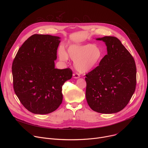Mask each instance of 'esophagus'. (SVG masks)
<instances>
[{"label": "esophagus", "mask_w": 148, "mask_h": 148, "mask_svg": "<svg viewBox=\"0 0 148 148\" xmlns=\"http://www.w3.org/2000/svg\"><path fill=\"white\" fill-rule=\"evenodd\" d=\"M79 74H78V73H74L73 74V77L74 78H79Z\"/></svg>", "instance_id": "1"}]
</instances>
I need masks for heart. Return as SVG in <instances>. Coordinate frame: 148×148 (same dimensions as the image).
<instances>
[{"label":"heart","mask_w":148,"mask_h":148,"mask_svg":"<svg viewBox=\"0 0 148 148\" xmlns=\"http://www.w3.org/2000/svg\"><path fill=\"white\" fill-rule=\"evenodd\" d=\"M59 57L62 61H67L69 57L74 61L75 69L82 73H87L98 65L103 58L99 47L92 44L73 45L69 47L67 54L64 49L59 50Z\"/></svg>","instance_id":"obj_1"}]
</instances>
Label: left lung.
I'll return each instance as SVG.
<instances>
[{"label":"left lung","instance_id":"left-lung-1","mask_svg":"<svg viewBox=\"0 0 148 148\" xmlns=\"http://www.w3.org/2000/svg\"><path fill=\"white\" fill-rule=\"evenodd\" d=\"M107 54L99 66L87 74L86 99L90 107L102 114L123 110L132 98L136 85V68L131 53L115 37L105 36Z\"/></svg>","mask_w":148,"mask_h":148}]
</instances>
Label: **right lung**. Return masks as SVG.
<instances>
[{
  "label": "right lung",
  "mask_w": 148,
  "mask_h": 148,
  "mask_svg": "<svg viewBox=\"0 0 148 148\" xmlns=\"http://www.w3.org/2000/svg\"><path fill=\"white\" fill-rule=\"evenodd\" d=\"M60 37L33 34L18 49L12 64L13 88L30 112L47 114L62 103V86L71 78L70 69H55Z\"/></svg>",
  "instance_id": "right-lung-1"
}]
</instances>
